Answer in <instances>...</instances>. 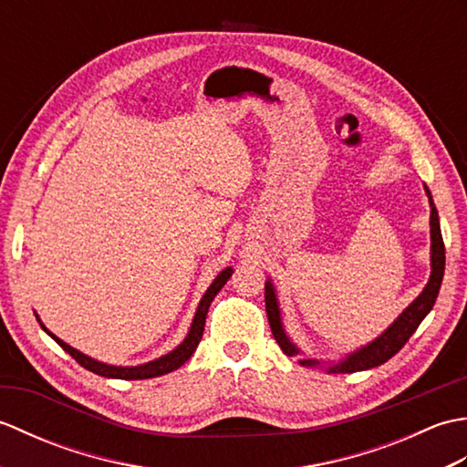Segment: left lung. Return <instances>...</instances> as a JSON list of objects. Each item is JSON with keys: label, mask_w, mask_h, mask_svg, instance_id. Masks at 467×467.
<instances>
[{"label": "left lung", "mask_w": 467, "mask_h": 467, "mask_svg": "<svg viewBox=\"0 0 467 467\" xmlns=\"http://www.w3.org/2000/svg\"><path fill=\"white\" fill-rule=\"evenodd\" d=\"M425 194L430 198V234H431V251H430V261H431V275L428 285L423 286V291L415 296V299L405 306L403 313L395 319L387 329L375 337L373 341L355 349L353 353H347L343 359L337 363L331 361H319L315 357H305V353L296 347L291 337L286 335L283 319H281V306L279 299H276V289L273 281L269 279L265 283V305H266V317H269L271 323V331L275 335V341L279 343L285 355L296 357L301 355L299 363L303 367H325L327 373H355V371H365V369H373V367L381 365L385 361H389L391 357L398 353L401 347L410 341V337L418 329L420 323L428 317V313L433 309L435 299L440 295V286L443 281V271H445V246L441 239V228H440V216H438V208L433 204V198L430 188L423 184Z\"/></svg>", "instance_id": "left-lung-1"}]
</instances>
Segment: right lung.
Returning <instances> with one entry per match:
<instances>
[{"label":"right lung","instance_id":"1","mask_svg":"<svg viewBox=\"0 0 467 467\" xmlns=\"http://www.w3.org/2000/svg\"><path fill=\"white\" fill-rule=\"evenodd\" d=\"M233 275V266H226V269H223L221 273L216 275V279L211 283V286H208L206 293L202 295L201 303H198L196 306V313H194V319L191 323V329H188L184 341L176 347V349H172L171 353H166L162 357H158V359L154 361H148V363H142V365H128V367H122V365H110V363H104V361H98L94 359V357L86 355L82 351L74 349L72 345L64 343L59 337H56L52 331L47 329V327L42 323V319L36 315V319L39 321V327L52 337V339L62 347V349L66 353H69L74 357V359L80 363L84 369L92 371L96 375H102V377H108V379H150V377H161V375H166L171 373L174 369H178V367H182L188 359H191V355L196 351L198 343H201L202 339V333H204V323H206V313H208V306H211L213 299L218 295V291L223 289V286L226 285V281L231 279Z\"/></svg>","mask_w":467,"mask_h":467}]
</instances>
